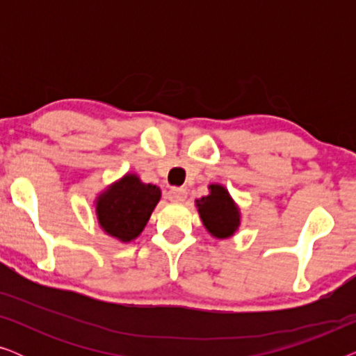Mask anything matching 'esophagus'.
Wrapping results in <instances>:
<instances>
[{"label":"esophagus","instance_id":"1","mask_svg":"<svg viewBox=\"0 0 356 356\" xmlns=\"http://www.w3.org/2000/svg\"><path fill=\"white\" fill-rule=\"evenodd\" d=\"M186 194L188 193H186V189H184V188H172L167 193V197L173 202H183L184 199H186Z\"/></svg>","mask_w":356,"mask_h":356}]
</instances>
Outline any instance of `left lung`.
I'll return each instance as SVG.
<instances>
[{
  "mask_svg": "<svg viewBox=\"0 0 356 356\" xmlns=\"http://www.w3.org/2000/svg\"><path fill=\"white\" fill-rule=\"evenodd\" d=\"M211 194L197 201V211L204 227L217 238H228L240 225V213L227 189L218 184L209 186Z\"/></svg>",
  "mask_w": 356,
  "mask_h": 356,
  "instance_id": "8db88e82",
  "label": "left lung"
}]
</instances>
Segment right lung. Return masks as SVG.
I'll return each mask as SVG.
<instances>
[{"label":"right lung","instance_id":"obj_1","mask_svg":"<svg viewBox=\"0 0 356 356\" xmlns=\"http://www.w3.org/2000/svg\"><path fill=\"white\" fill-rule=\"evenodd\" d=\"M159 199L160 189L155 184H144L136 175H126L99 197V223L121 241L134 240L144 230Z\"/></svg>","mask_w":356,"mask_h":356}]
</instances>
